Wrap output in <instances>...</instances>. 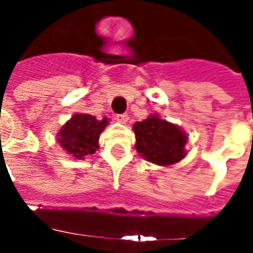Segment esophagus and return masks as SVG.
<instances>
[{
    "instance_id": "34e87169",
    "label": "esophagus",
    "mask_w": 253,
    "mask_h": 253,
    "mask_svg": "<svg viewBox=\"0 0 253 253\" xmlns=\"http://www.w3.org/2000/svg\"><path fill=\"white\" fill-rule=\"evenodd\" d=\"M116 121L122 123V125H126L127 122H128V115L127 114H121V115L116 116Z\"/></svg>"
}]
</instances>
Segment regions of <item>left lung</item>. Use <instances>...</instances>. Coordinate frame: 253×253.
Returning a JSON list of instances; mask_svg holds the SVG:
<instances>
[{"label": "left lung", "mask_w": 253, "mask_h": 253, "mask_svg": "<svg viewBox=\"0 0 253 253\" xmlns=\"http://www.w3.org/2000/svg\"><path fill=\"white\" fill-rule=\"evenodd\" d=\"M135 149L141 157L160 167L179 163L187 156L188 135L175 123L161 119L157 114L149 115L132 126Z\"/></svg>", "instance_id": "obj_1"}]
</instances>
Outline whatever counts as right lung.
I'll list each match as a JSON object with an SVG mask.
<instances>
[{
    "instance_id": "obj_1",
    "label": "right lung",
    "mask_w": 253,
    "mask_h": 253,
    "mask_svg": "<svg viewBox=\"0 0 253 253\" xmlns=\"http://www.w3.org/2000/svg\"><path fill=\"white\" fill-rule=\"evenodd\" d=\"M108 118L101 121L89 114H74L57 132V142L65 153L84 160L99 149L100 134L108 126Z\"/></svg>"
}]
</instances>
